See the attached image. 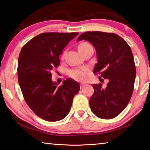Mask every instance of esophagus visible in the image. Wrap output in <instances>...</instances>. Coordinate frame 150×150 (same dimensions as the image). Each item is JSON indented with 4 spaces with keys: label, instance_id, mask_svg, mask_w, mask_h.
<instances>
[{
    "label": "esophagus",
    "instance_id": "obj_1",
    "mask_svg": "<svg viewBox=\"0 0 150 150\" xmlns=\"http://www.w3.org/2000/svg\"><path fill=\"white\" fill-rule=\"evenodd\" d=\"M85 86H86V85L84 84V83H81V84H80V88H81V89H83V88H84Z\"/></svg>",
    "mask_w": 150,
    "mask_h": 150
}]
</instances>
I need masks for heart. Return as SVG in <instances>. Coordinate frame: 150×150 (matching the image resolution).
<instances>
[{
	"instance_id": "1",
	"label": "heart",
	"mask_w": 150,
	"mask_h": 150,
	"mask_svg": "<svg viewBox=\"0 0 150 150\" xmlns=\"http://www.w3.org/2000/svg\"><path fill=\"white\" fill-rule=\"evenodd\" d=\"M89 45H90V44L87 43V42H82L78 47V51H79L80 53H82L83 51H84L86 47ZM68 76L73 78V79L77 81H80V82L85 81L88 78L85 68H78L70 70L68 72Z\"/></svg>"
}]
</instances>
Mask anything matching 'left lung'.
<instances>
[{"label": "left lung", "instance_id": "left-lung-1", "mask_svg": "<svg viewBox=\"0 0 150 150\" xmlns=\"http://www.w3.org/2000/svg\"><path fill=\"white\" fill-rule=\"evenodd\" d=\"M83 39L90 42L96 50L98 63L93 73L109 79L104 89L101 83L93 84L91 110L101 119H112L126 108L133 93L136 70L132 50L124 39L112 33L87 31L77 41Z\"/></svg>", "mask_w": 150, "mask_h": 150}]
</instances>
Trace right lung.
Returning <instances> with one entry per match:
<instances>
[{
  "mask_svg": "<svg viewBox=\"0 0 150 150\" xmlns=\"http://www.w3.org/2000/svg\"><path fill=\"white\" fill-rule=\"evenodd\" d=\"M78 34L43 33L25 43L21 49L18 78L26 103L36 115L55 122L67 116L80 85L67 78L62 86L51 80L52 68L60 64L59 57L70 41Z\"/></svg>",
  "mask_w": 150,
  "mask_h": 150,
  "instance_id": "add662e5",
  "label": "right lung"
}]
</instances>
